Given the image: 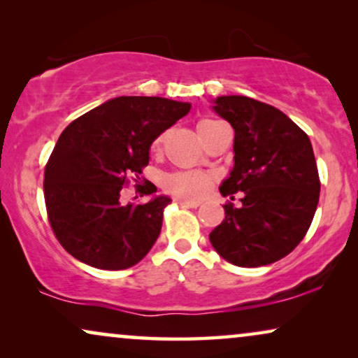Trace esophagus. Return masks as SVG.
Segmentation results:
<instances>
[{
	"label": "esophagus",
	"mask_w": 358,
	"mask_h": 358,
	"mask_svg": "<svg viewBox=\"0 0 358 358\" xmlns=\"http://www.w3.org/2000/svg\"><path fill=\"white\" fill-rule=\"evenodd\" d=\"M178 203L179 205H184V207H189V208L200 207V202H195V200H184V199H180V200H178Z\"/></svg>",
	"instance_id": "34e87169"
}]
</instances>
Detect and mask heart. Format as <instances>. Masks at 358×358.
I'll use <instances>...</instances> for the list:
<instances>
[{
	"label": "heart",
	"instance_id": "b5f03b06",
	"mask_svg": "<svg viewBox=\"0 0 358 358\" xmlns=\"http://www.w3.org/2000/svg\"><path fill=\"white\" fill-rule=\"evenodd\" d=\"M217 124L215 120L205 119L199 122V135L207 129V127ZM161 143H163V135L153 141L151 150H159ZM212 176L202 171H176V173H169L163 178V187L171 192L176 197L187 199V200H197L207 192L210 184H212Z\"/></svg>",
	"mask_w": 358,
	"mask_h": 358
}]
</instances>
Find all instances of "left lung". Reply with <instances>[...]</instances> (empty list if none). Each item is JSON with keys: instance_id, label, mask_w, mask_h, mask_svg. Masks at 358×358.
<instances>
[{"instance_id": "obj_1", "label": "left lung", "mask_w": 358, "mask_h": 358, "mask_svg": "<svg viewBox=\"0 0 358 358\" xmlns=\"http://www.w3.org/2000/svg\"><path fill=\"white\" fill-rule=\"evenodd\" d=\"M215 112L234 129V166L224 197V220L210 243L224 261L259 267L280 261L310 228L320 202V174L308 135L282 110L246 96H220Z\"/></svg>"}]
</instances>
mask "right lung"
Masks as SVG:
<instances>
[{
    "instance_id": "obj_1",
    "label": "right lung",
    "mask_w": 358,
    "mask_h": 358,
    "mask_svg": "<svg viewBox=\"0 0 358 358\" xmlns=\"http://www.w3.org/2000/svg\"><path fill=\"white\" fill-rule=\"evenodd\" d=\"M189 110V102L120 96L62 131L45 166L43 195L48 222L66 252L102 271L129 268L148 254L171 199L125 205L122 187L131 174L138 182L151 143ZM136 190L143 197L156 187L146 180Z\"/></svg>"
}]
</instances>
